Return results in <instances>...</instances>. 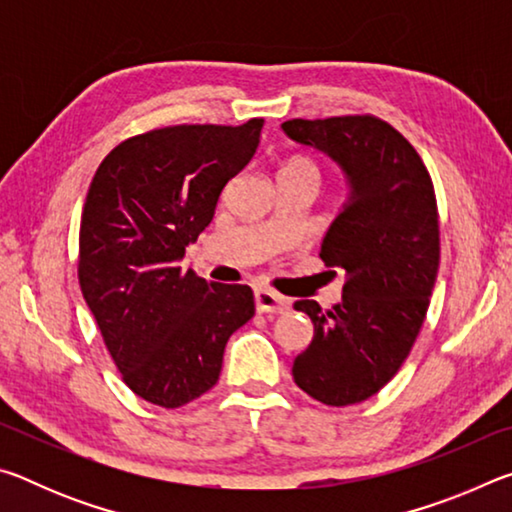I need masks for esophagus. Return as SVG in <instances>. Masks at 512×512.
<instances>
[{"mask_svg": "<svg viewBox=\"0 0 512 512\" xmlns=\"http://www.w3.org/2000/svg\"><path fill=\"white\" fill-rule=\"evenodd\" d=\"M255 305L259 314H284L289 311L291 300L280 296L271 289H257L255 291Z\"/></svg>", "mask_w": 512, "mask_h": 512, "instance_id": "obj_1", "label": "esophagus"}]
</instances>
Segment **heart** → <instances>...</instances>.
Here are the masks:
<instances>
[{
  "label": "heart",
  "instance_id": "1",
  "mask_svg": "<svg viewBox=\"0 0 512 512\" xmlns=\"http://www.w3.org/2000/svg\"><path fill=\"white\" fill-rule=\"evenodd\" d=\"M287 169H300V171L316 173V164H311L309 160H293Z\"/></svg>",
  "mask_w": 512,
  "mask_h": 512
}]
</instances>
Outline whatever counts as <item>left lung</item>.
I'll return each instance as SVG.
<instances>
[{
	"instance_id": "obj_1",
	"label": "left lung",
	"mask_w": 512,
	"mask_h": 512,
	"mask_svg": "<svg viewBox=\"0 0 512 512\" xmlns=\"http://www.w3.org/2000/svg\"><path fill=\"white\" fill-rule=\"evenodd\" d=\"M282 131L339 164L348 198L320 259L345 271L343 296L323 311L298 300L314 339L293 361V381L327 406L368 400L409 357L440 262L436 194L418 151L370 115L291 119Z\"/></svg>"
}]
</instances>
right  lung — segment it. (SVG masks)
Segmentation results:
<instances>
[{"mask_svg": "<svg viewBox=\"0 0 512 512\" xmlns=\"http://www.w3.org/2000/svg\"><path fill=\"white\" fill-rule=\"evenodd\" d=\"M264 119L167 126L115 146L83 205L79 282L126 386L178 409L219 381L225 343L255 316L246 284L183 273L230 178L259 146Z\"/></svg>", "mask_w": 512, "mask_h": 512, "instance_id": "1", "label": "right lung"}]
</instances>
